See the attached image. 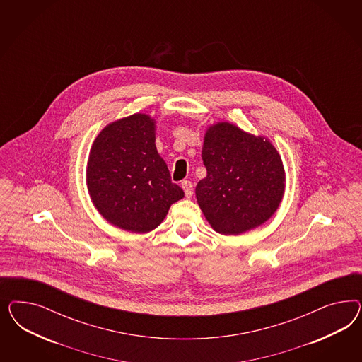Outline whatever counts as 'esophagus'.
<instances>
[{
	"instance_id": "obj_1",
	"label": "esophagus",
	"mask_w": 362,
	"mask_h": 362,
	"mask_svg": "<svg viewBox=\"0 0 362 362\" xmlns=\"http://www.w3.org/2000/svg\"><path fill=\"white\" fill-rule=\"evenodd\" d=\"M182 188H183V191L186 194L187 199L192 197V183L189 180H183L182 182Z\"/></svg>"
}]
</instances>
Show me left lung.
<instances>
[{
	"instance_id": "left-lung-1",
	"label": "left lung",
	"mask_w": 362,
	"mask_h": 362,
	"mask_svg": "<svg viewBox=\"0 0 362 362\" xmlns=\"http://www.w3.org/2000/svg\"><path fill=\"white\" fill-rule=\"evenodd\" d=\"M202 159L207 176L195 195L209 226L241 235L274 216L285 191V170L274 143L230 122L209 124Z\"/></svg>"
}]
</instances>
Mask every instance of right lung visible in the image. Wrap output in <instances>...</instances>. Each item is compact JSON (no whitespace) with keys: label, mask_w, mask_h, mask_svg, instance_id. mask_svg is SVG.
I'll list each match as a JSON object with an SVG mask.
<instances>
[{"label":"right lung","mask_w":362,"mask_h":362,"mask_svg":"<svg viewBox=\"0 0 362 362\" xmlns=\"http://www.w3.org/2000/svg\"><path fill=\"white\" fill-rule=\"evenodd\" d=\"M155 132L153 117L136 112L103 127L88 153L86 186L94 207L132 233L155 230L185 197L156 150Z\"/></svg>","instance_id":"add662e5"}]
</instances>
